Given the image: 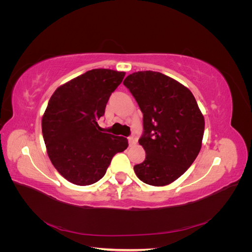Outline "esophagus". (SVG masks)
Wrapping results in <instances>:
<instances>
[{
  "instance_id": "esophagus-1",
  "label": "esophagus",
  "mask_w": 252,
  "mask_h": 252,
  "mask_svg": "<svg viewBox=\"0 0 252 252\" xmlns=\"http://www.w3.org/2000/svg\"><path fill=\"white\" fill-rule=\"evenodd\" d=\"M128 142H129V146H133V145H135L136 143V139L133 138V136H129Z\"/></svg>"
}]
</instances>
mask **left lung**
I'll return each mask as SVG.
<instances>
[{
	"instance_id": "left-lung-1",
	"label": "left lung",
	"mask_w": 252,
	"mask_h": 252,
	"mask_svg": "<svg viewBox=\"0 0 252 252\" xmlns=\"http://www.w3.org/2000/svg\"><path fill=\"white\" fill-rule=\"evenodd\" d=\"M143 112L140 145L146 158L133 167L142 182L168 185L179 179L199 155L205 122L188 88L156 71H138L124 80Z\"/></svg>"
}]
</instances>
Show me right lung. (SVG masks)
Masks as SVG:
<instances>
[{"mask_svg":"<svg viewBox=\"0 0 252 252\" xmlns=\"http://www.w3.org/2000/svg\"><path fill=\"white\" fill-rule=\"evenodd\" d=\"M125 72L93 69L60 86L42 119L47 154L56 169L72 184L86 186L101 180L113 156L128 147L124 136L102 130L111 94Z\"/></svg>","mask_w":252,"mask_h":252,"instance_id":"right-lung-1","label":"right lung"}]
</instances>
